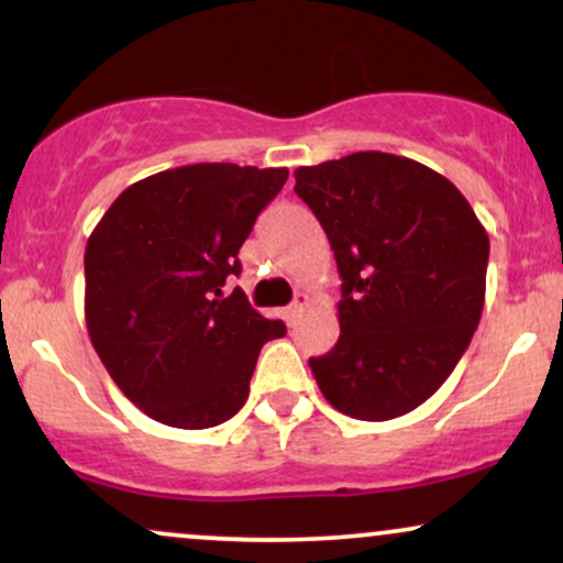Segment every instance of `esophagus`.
Wrapping results in <instances>:
<instances>
[{"mask_svg": "<svg viewBox=\"0 0 563 563\" xmlns=\"http://www.w3.org/2000/svg\"><path fill=\"white\" fill-rule=\"evenodd\" d=\"M307 307H309V296L307 294H296L294 303H290V307L286 309V322H288V325H296V320L301 318L303 309H307Z\"/></svg>", "mask_w": 563, "mask_h": 563, "instance_id": "esophagus-1", "label": "esophagus"}]
</instances>
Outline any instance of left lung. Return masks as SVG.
Listing matches in <instances>:
<instances>
[{
  "label": "left lung",
  "instance_id": "8db88e82",
  "mask_svg": "<svg viewBox=\"0 0 563 563\" xmlns=\"http://www.w3.org/2000/svg\"><path fill=\"white\" fill-rule=\"evenodd\" d=\"M341 275L335 346L309 360L322 397L391 421L448 380L479 325L489 238L448 177L363 151L294 172Z\"/></svg>",
  "mask_w": 563,
  "mask_h": 563
}]
</instances>
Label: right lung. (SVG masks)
<instances>
[{
    "mask_svg": "<svg viewBox=\"0 0 563 563\" xmlns=\"http://www.w3.org/2000/svg\"><path fill=\"white\" fill-rule=\"evenodd\" d=\"M288 169L190 164L129 185L84 251L89 341L129 402L174 429H211L249 399L280 320L224 280Z\"/></svg>",
    "mask_w": 563,
    "mask_h": 563,
    "instance_id": "right-lung-1",
    "label": "right lung"
}]
</instances>
